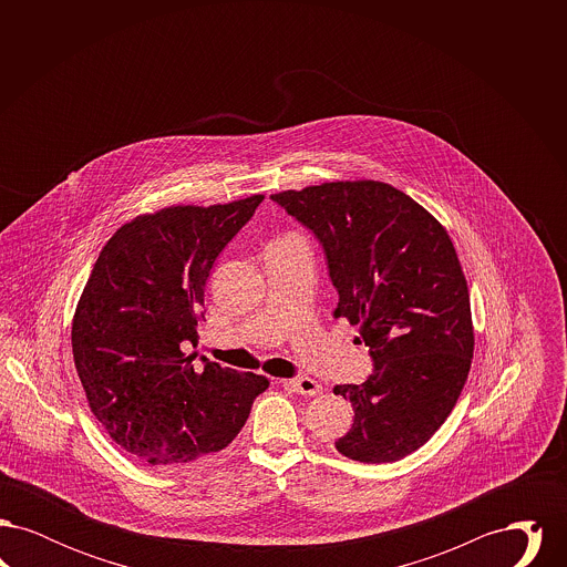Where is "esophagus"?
Wrapping results in <instances>:
<instances>
[{"label": "esophagus", "instance_id": "34e87169", "mask_svg": "<svg viewBox=\"0 0 567 567\" xmlns=\"http://www.w3.org/2000/svg\"><path fill=\"white\" fill-rule=\"evenodd\" d=\"M282 384H285V386H289L291 391H296L299 395H310V398H312V395L323 393V386H321L315 378H289V380H282Z\"/></svg>", "mask_w": 567, "mask_h": 567}]
</instances>
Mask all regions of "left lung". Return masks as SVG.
<instances>
[{
  "label": "left lung",
  "mask_w": 567,
  "mask_h": 567,
  "mask_svg": "<svg viewBox=\"0 0 567 567\" xmlns=\"http://www.w3.org/2000/svg\"><path fill=\"white\" fill-rule=\"evenodd\" d=\"M323 246L333 317L359 327L374 372L338 384L354 410L344 457L389 463L421 449L457 404L474 354L467 282L446 229L377 181L271 195Z\"/></svg>",
  "instance_id": "left-lung-1"
}]
</instances>
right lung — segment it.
<instances>
[{
	"label": "right lung",
	"mask_w": 567,
	"mask_h": 567,
	"mask_svg": "<svg viewBox=\"0 0 567 567\" xmlns=\"http://www.w3.org/2000/svg\"><path fill=\"white\" fill-rule=\"evenodd\" d=\"M264 195L135 216L102 248L72 323L91 412L137 461L163 472L202 463L244 427L268 378L187 354L216 257Z\"/></svg>",
	"instance_id": "obj_1"
}]
</instances>
